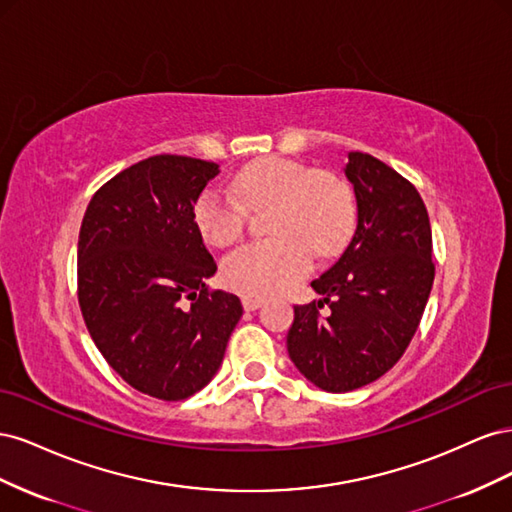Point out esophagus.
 I'll return each mask as SVG.
<instances>
[{"instance_id": "1", "label": "esophagus", "mask_w": 512, "mask_h": 512, "mask_svg": "<svg viewBox=\"0 0 512 512\" xmlns=\"http://www.w3.org/2000/svg\"><path fill=\"white\" fill-rule=\"evenodd\" d=\"M260 305H262V299H260V297H243L245 312H254V309H258Z\"/></svg>"}]
</instances>
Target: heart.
<instances>
[{
    "mask_svg": "<svg viewBox=\"0 0 512 512\" xmlns=\"http://www.w3.org/2000/svg\"><path fill=\"white\" fill-rule=\"evenodd\" d=\"M235 194L209 185L192 207L196 230L207 243L226 247L245 230L247 209H267L271 239L247 243L226 256L222 277L245 297H267L297 284L312 267V252L329 258L342 252L356 224L350 185L329 170L297 160L262 158L232 179Z\"/></svg>",
    "mask_w": 512,
    "mask_h": 512,
    "instance_id": "obj_1",
    "label": "heart"
}]
</instances>
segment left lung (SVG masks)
<instances>
[{"label":"left lung","instance_id":"obj_1","mask_svg":"<svg viewBox=\"0 0 512 512\" xmlns=\"http://www.w3.org/2000/svg\"><path fill=\"white\" fill-rule=\"evenodd\" d=\"M346 177L356 196L352 241L312 282L324 301L294 305L286 337L292 363L329 393L361 389L401 359L436 277L429 215L414 185L361 151L348 153Z\"/></svg>","mask_w":512,"mask_h":512}]
</instances>
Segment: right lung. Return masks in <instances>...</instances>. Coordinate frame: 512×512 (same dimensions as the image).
Wrapping results in <instances>:
<instances>
[{
	"mask_svg": "<svg viewBox=\"0 0 512 512\" xmlns=\"http://www.w3.org/2000/svg\"><path fill=\"white\" fill-rule=\"evenodd\" d=\"M220 166L151 156L108 179L79 232V305L106 363L164 401L198 393L218 371L243 314L205 282L218 269L192 207Z\"/></svg>",
	"mask_w": 512,
	"mask_h": 512,
	"instance_id": "1",
	"label": "right lung"
}]
</instances>
